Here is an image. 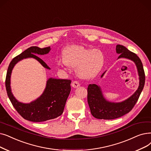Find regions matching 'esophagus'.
<instances>
[{
    "instance_id": "34e87169",
    "label": "esophagus",
    "mask_w": 151,
    "mask_h": 151,
    "mask_svg": "<svg viewBox=\"0 0 151 151\" xmlns=\"http://www.w3.org/2000/svg\"><path fill=\"white\" fill-rule=\"evenodd\" d=\"M71 86L73 88H78V86H80V83L77 81H73V83H71Z\"/></svg>"
}]
</instances>
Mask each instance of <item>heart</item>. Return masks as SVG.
Returning <instances> with one entry per match:
<instances>
[{
  "label": "heart",
  "mask_w": 151,
  "mask_h": 151,
  "mask_svg": "<svg viewBox=\"0 0 151 151\" xmlns=\"http://www.w3.org/2000/svg\"><path fill=\"white\" fill-rule=\"evenodd\" d=\"M64 63L68 67L77 68V73L81 78L89 79L96 76L102 69L104 56L99 49L73 45L65 49L63 52ZM60 65L63 63L59 62Z\"/></svg>",
  "instance_id": "obj_1"
}]
</instances>
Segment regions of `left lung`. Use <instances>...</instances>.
Here are the masks:
<instances>
[{
	"label": "left lung",
	"mask_w": 151,
	"mask_h": 151,
	"mask_svg": "<svg viewBox=\"0 0 151 151\" xmlns=\"http://www.w3.org/2000/svg\"><path fill=\"white\" fill-rule=\"evenodd\" d=\"M116 51L118 54H120L119 58H127L136 63L139 76V86L133 95L126 101L120 103H112L104 99L100 87L95 84H89L88 102L92 115L98 119L112 120L129 113L135 106L145 86V70L139 57L122 45H117ZM103 75L104 73L102 76Z\"/></svg>",
	"instance_id": "left-lung-1"
}]
</instances>
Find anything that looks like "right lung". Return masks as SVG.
<instances>
[{"instance_id":"1","label":"right lung","mask_w":151,"mask_h":151,"mask_svg":"<svg viewBox=\"0 0 151 151\" xmlns=\"http://www.w3.org/2000/svg\"><path fill=\"white\" fill-rule=\"evenodd\" d=\"M50 50V47L42 49L37 46L29 47L13 58L6 72L5 87L9 99L18 113L25 120L31 122H45L60 116L70 93L71 81L50 78L47 81L46 88L40 97L30 104H23L18 102L11 92L10 79L12 70L18 62L28 57L36 58L44 68L50 69L47 64L37 56V54H46Z\"/></svg>"}]
</instances>
